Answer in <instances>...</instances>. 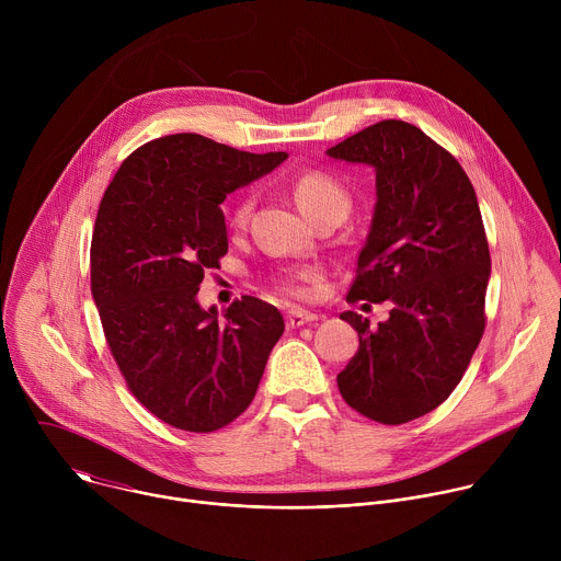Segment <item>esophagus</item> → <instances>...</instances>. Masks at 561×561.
I'll list each match as a JSON object with an SVG mask.
<instances>
[{
  "instance_id": "34e87169",
  "label": "esophagus",
  "mask_w": 561,
  "mask_h": 561,
  "mask_svg": "<svg viewBox=\"0 0 561 561\" xmlns=\"http://www.w3.org/2000/svg\"><path fill=\"white\" fill-rule=\"evenodd\" d=\"M317 314L314 312H308V310H301V308H290L286 312V327L288 329H299L304 324H310V322H317Z\"/></svg>"
}]
</instances>
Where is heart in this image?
I'll return each instance as SVG.
<instances>
[{
  "instance_id": "1",
  "label": "heart",
  "mask_w": 561,
  "mask_h": 561,
  "mask_svg": "<svg viewBox=\"0 0 561 561\" xmlns=\"http://www.w3.org/2000/svg\"><path fill=\"white\" fill-rule=\"evenodd\" d=\"M293 195L310 221H314L319 217H327V215L344 217L351 208V193L346 191V186L331 173L319 171V169L304 171L301 175H297L293 180ZM253 204H255V199L251 193H242L234 197V202L230 204V210H228V221L232 228H244L249 224ZM312 279H314V271H310V268L301 271L297 275L282 279V290L293 297H306L308 295L306 284Z\"/></svg>"
}]
</instances>
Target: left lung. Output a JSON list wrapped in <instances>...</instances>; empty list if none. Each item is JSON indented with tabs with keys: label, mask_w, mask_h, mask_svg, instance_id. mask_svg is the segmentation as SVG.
<instances>
[{
	"label": "left lung",
	"mask_w": 561,
	"mask_h": 561,
	"mask_svg": "<svg viewBox=\"0 0 561 561\" xmlns=\"http://www.w3.org/2000/svg\"><path fill=\"white\" fill-rule=\"evenodd\" d=\"M329 154L370 164L377 180L346 299L390 301L377 329L353 310L340 314L359 348L337 386L359 415L407 424L446 402L484 335L491 253L482 213L457 159L409 122H377Z\"/></svg>",
	"instance_id": "obj_1"
}]
</instances>
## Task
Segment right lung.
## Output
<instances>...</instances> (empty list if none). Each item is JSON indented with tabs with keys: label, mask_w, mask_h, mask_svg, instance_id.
<instances>
[{
	"label": "right lung",
	"mask_w": 561,
	"mask_h": 561,
	"mask_svg": "<svg viewBox=\"0 0 561 561\" xmlns=\"http://www.w3.org/2000/svg\"><path fill=\"white\" fill-rule=\"evenodd\" d=\"M286 157L167 135L133 150L102 197L91 242L102 329L137 402L180 431L213 433L242 415L284 333L273 304L244 295L217 317L197 290L228 253L219 204Z\"/></svg>",
	"instance_id": "1"
}]
</instances>
